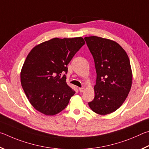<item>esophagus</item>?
Wrapping results in <instances>:
<instances>
[{
    "mask_svg": "<svg viewBox=\"0 0 149 149\" xmlns=\"http://www.w3.org/2000/svg\"><path fill=\"white\" fill-rule=\"evenodd\" d=\"M79 91L80 92H84L85 91V88H79Z\"/></svg>",
    "mask_w": 149,
    "mask_h": 149,
    "instance_id": "34e87169",
    "label": "esophagus"
}]
</instances>
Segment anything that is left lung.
I'll list each match as a JSON object with an SVG mask.
<instances>
[{
    "label": "left lung",
    "mask_w": 149,
    "mask_h": 149,
    "mask_svg": "<svg viewBox=\"0 0 149 149\" xmlns=\"http://www.w3.org/2000/svg\"><path fill=\"white\" fill-rule=\"evenodd\" d=\"M84 39L94 59L97 73L95 97L88 105L98 114L112 113L122 105L131 89L132 72L129 57L113 40L95 36Z\"/></svg>",
    "instance_id": "obj_1"
}]
</instances>
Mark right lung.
Returning <instances> with one entry per match:
<instances>
[{"mask_svg": "<svg viewBox=\"0 0 149 149\" xmlns=\"http://www.w3.org/2000/svg\"><path fill=\"white\" fill-rule=\"evenodd\" d=\"M85 44L82 37L54 38L31 49L21 71V83L36 110L53 116L67 106L75 91L66 82L67 65Z\"/></svg>", "mask_w": 149, "mask_h": 149, "instance_id": "1", "label": "right lung"}]
</instances>
